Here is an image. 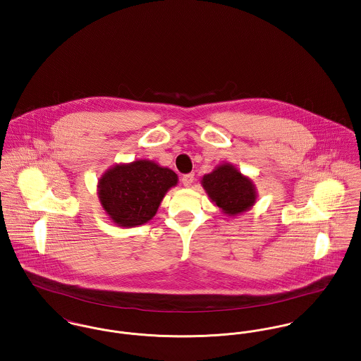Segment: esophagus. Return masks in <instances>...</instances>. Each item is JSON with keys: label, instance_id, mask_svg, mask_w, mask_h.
I'll return each mask as SVG.
<instances>
[{"label": "esophagus", "instance_id": "1", "mask_svg": "<svg viewBox=\"0 0 361 361\" xmlns=\"http://www.w3.org/2000/svg\"><path fill=\"white\" fill-rule=\"evenodd\" d=\"M194 173H188V174H184V176H183V178H181V181H183L184 187H191V185H192V183H194Z\"/></svg>", "mask_w": 361, "mask_h": 361}]
</instances>
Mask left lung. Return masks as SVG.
Returning a JSON list of instances; mask_svg holds the SVG:
<instances>
[{
    "label": "left lung",
    "instance_id": "left-lung-1",
    "mask_svg": "<svg viewBox=\"0 0 361 361\" xmlns=\"http://www.w3.org/2000/svg\"><path fill=\"white\" fill-rule=\"evenodd\" d=\"M204 191L228 216H238L255 203L257 191L249 177L231 164H222L202 178Z\"/></svg>",
    "mask_w": 361,
    "mask_h": 361
}]
</instances>
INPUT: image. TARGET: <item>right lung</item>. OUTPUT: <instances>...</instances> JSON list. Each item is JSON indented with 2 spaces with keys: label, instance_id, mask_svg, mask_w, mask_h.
I'll return each mask as SVG.
<instances>
[{
  "label": "right lung",
  "instance_id": "1",
  "mask_svg": "<svg viewBox=\"0 0 361 361\" xmlns=\"http://www.w3.org/2000/svg\"><path fill=\"white\" fill-rule=\"evenodd\" d=\"M177 174L158 164L139 159L109 169L99 180L100 203L112 222L132 228L149 221L167 191L177 185Z\"/></svg>",
  "mask_w": 361,
  "mask_h": 361
}]
</instances>
